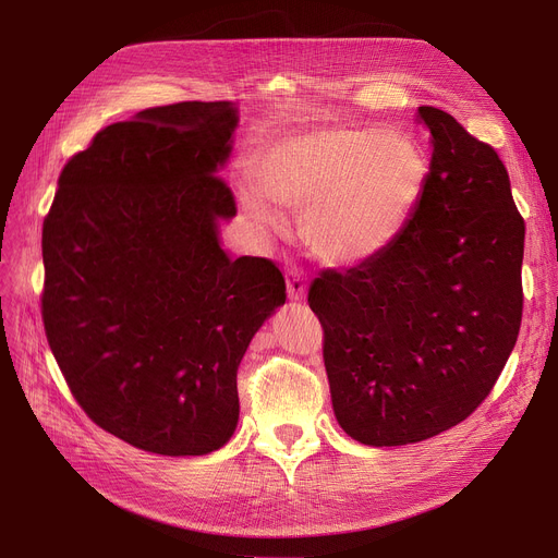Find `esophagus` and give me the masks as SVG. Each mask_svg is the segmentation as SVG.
<instances>
[{"instance_id": "34e87169", "label": "esophagus", "mask_w": 558, "mask_h": 558, "mask_svg": "<svg viewBox=\"0 0 558 558\" xmlns=\"http://www.w3.org/2000/svg\"><path fill=\"white\" fill-rule=\"evenodd\" d=\"M305 294H307V284H305L303 276L299 271H289L287 274V296H289V301L301 303L305 299Z\"/></svg>"}]
</instances>
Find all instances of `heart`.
I'll list each match as a JSON object with an SVG mask.
<instances>
[{"instance_id": "obj_1", "label": "heart", "mask_w": 558, "mask_h": 558, "mask_svg": "<svg viewBox=\"0 0 558 558\" xmlns=\"http://www.w3.org/2000/svg\"><path fill=\"white\" fill-rule=\"evenodd\" d=\"M259 185L238 181V201L259 230H282V210L303 213L316 259L350 269L383 255L412 221L429 165L412 133L324 124L274 140L259 156Z\"/></svg>"}]
</instances>
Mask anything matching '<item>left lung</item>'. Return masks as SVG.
Here are the masks:
<instances>
[{
  "label": "left lung",
  "mask_w": 558,
  "mask_h": 558,
  "mask_svg": "<svg viewBox=\"0 0 558 558\" xmlns=\"http://www.w3.org/2000/svg\"><path fill=\"white\" fill-rule=\"evenodd\" d=\"M432 162L400 238L345 274L324 271L307 303L341 429L373 448L418 444L490 393L522 318L524 221L509 173L452 114L421 106Z\"/></svg>",
  "instance_id": "8db88e82"
}]
</instances>
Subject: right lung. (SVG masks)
Wrapping results in <instances>:
<instances>
[{"label":"right lung","instance_id":"1","mask_svg":"<svg viewBox=\"0 0 558 558\" xmlns=\"http://www.w3.org/2000/svg\"><path fill=\"white\" fill-rule=\"evenodd\" d=\"M238 124V104L185 101L106 126L65 165L43 226L51 353L83 412L144 452L230 441L238 368L287 299L271 259L221 246Z\"/></svg>","mask_w":558,"mask_h":558}]
</instances>
